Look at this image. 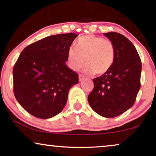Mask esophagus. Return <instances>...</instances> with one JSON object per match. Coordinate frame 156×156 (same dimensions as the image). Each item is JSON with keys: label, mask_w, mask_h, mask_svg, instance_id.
Listing matches in <instances>:
<instances>
[{"label": "esophagus", "mask_w": 156, "mask_h": 156, "mask_svg": "<svg viewBox=\"0 0 156 156\" xmlns=\"http://www.w3.org/2000/svg\"><path fill=\"white\" fill-rule=\"evenodd\" d=\"M78 79H79V81H81V80L84 79V76L83 75H79L78 76Z\"/></svg>", "instance_id": "esophagus-1"}]
</instances>
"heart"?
Returning <instances> with one entry per match:
<instances>
[{
    "mask_svg": "<svg viewBox=\"0 0 156 156\" xmlns=\"http://www.w3.org/2000/svg\"><path fill=\"white\" fill-rule=\"evenodd\" d=\"M114 58L115 50L111 41L92 34L80 37L76 47H70L68 50L70 68L78 70L86 62L85 70L90 74H104L111 68Z\"/></svg>",
    "mask_w": 156,
    "mask_h": 156,
    "instance_id": "b5f03b06",
    "label": "heart"
}]
</instances>
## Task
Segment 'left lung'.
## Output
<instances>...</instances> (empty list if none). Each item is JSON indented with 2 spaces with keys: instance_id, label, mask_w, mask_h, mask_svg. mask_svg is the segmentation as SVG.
<instances>
[{
  "instance_id": "1",
  "label": "left lung",
  "mask_w": 156,
  "mask_h": 156,
  "mask_svg": "<svg viewBox=\"0 0 156 156\" xmlns=\"http://www.w3.org/2000/svg\"><path fill=\"white\" fill-rule=\"evenodd\" d=\"M104 35L114 44L115 58L107 72L93 80L94 87L88 101L98 114L112 118L135 104L140 88L142 64L137 50L127 37L117 32Z\"/></svg>"
}]
</instances>
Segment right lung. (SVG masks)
I'll return each mask as SVG.
<instances>
[{
  "label": "right lung",
  "mask_w": 156,
  "mask_h": 156,
  "mask_svg": "<svg viewBox=\"0 0 156 156\" xmlns=\"http://www.w3.org/2000/svg\"><path fill=\"white\" fill-rule=\"evenodd\" d=\"M74 33L45 37L23 49L13 70V92L27 112L39 119L60 114L78 75L66 65Z\"/></svg>",
  "instance_id": "right-lung-1"
}]
</instances>
